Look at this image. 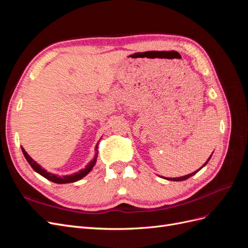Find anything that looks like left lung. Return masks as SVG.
Wrapping results in <instances>:
<instances>
[{"label":"left lung","instance_id":"1","mask_svg":"<svg viewBox=\"0 0 248 248\" xmlns=\"http://www.w3.org/2000/svg\"><path fill=\"white\" fill-rule=\"evenodd\" d=\"M211 156H212V154H211ZM211 156H210L209 157V158H208V160L204 163V166H202L201 169H202V168H204L205 166H206V164L208 163V161L210 160V158H211ZM201 169H199L198 170H196V171H193V172H191V174H189V175H186V176H183V177H179V178H164V179H167V180H170V181H183V180H186V179H188V178H190L191 176H193V175H196L197 174V172L201 170Z\"/></svg>","mask_w":248,"mask_h":248}]
</instances>
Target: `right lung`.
<instances>
[{"mask_svg": "<svg viewBox=\"0 0 248 248\" xmlns=\"http://www.w3.org/2000/svg\"><path fill=\"white\" fill-rule=\"evenodd\" d=\"M97 149H98V146L96 145V147H95L96 153H95L94 158L87 164L85 169H82V170H78V171H77V172H74V174H72V175H65V176H58V175H56V174H51V172L47 171L46 170H44L41 166H39V164L37 163V162L32 158V157H30L29 154L26 152V150H25L24 148H22V147H21V151H22V153H24L27 161L30 163V166L32 167V169H33L36 172H38L39 175H41L42 177H44L46 179L49 180V181H51V182L58 183V184H65V183L77 182V181H78V180H80V179L84 178L85 176H87V175L89 174V172L92 170V169L94 168L95 163H96L97 156H98V151H97Z\"/></svg>", "mask_w": 248, "mask_h": 248, "instance_id": "1", "label": "right lung"}]
</instances>
